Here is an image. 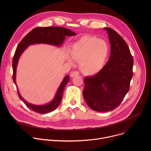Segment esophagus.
I'll return each instance as SVG.
<instances>
[{
    "mask_svg": "<svg viewBox=\"0 0 151 151\" xmlns=\"http://www.w3.org/2000/svg\"><path fill=\"white\" fill-rule=\"evenodd\" d=\"M79 75V72L78 71H74V72H72L71 73H70V77L73 78L74 76H78Z\"/></svg>",
    "mask_w": 151,
    "mask_h": 151,
    "instance_id": "obj_1",
    "label": "esophagus"
}]
</instances>
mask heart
<instances>
[{
  "label": "heart",
  "instance_id": "b5f03b06",
  "mask_svg": "<svg viewBox=\"0 0 151 151\" xmlns=\"http://www.w3.org/2000/svg\"><path fill=\"white\" fill-rule=\"evenodd\" d=\"M66 60L71 64L80 61L83 74L93 76L101 71L109 55V47L101 39L93 36H83L70 47Z\"/></svg>",
  "mask_w": 151,
  "mask_h": 151
}]
</instances>
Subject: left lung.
Returning <instances> with one entry per match:
<instances>
[{
  "mask_svg": "<svg viewBox=\"0 0 151 151\" xmlns=\"http://www.w3.org/2000/svg\"><path fill=\"white\" fill-rule=\"evenodd\" d=\"M111 43L109 61L97 74L85 77L83 98L97 112L113 111L121 104L130 89L133 58L127 43L114 30L104 28Z\"/></svg>",
  "mask_w": 151,
  "mask_h": 151,
  "instance_id": "1",
  "label": "left lung"
}]
</instances>
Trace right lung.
I'll return each mask as SVG.
<instances>
[{"mask_svg": "<svg viewBox=\"0 0 151 151\" xmlns=\"http://www.w3.org/2000/svg\"><path fill=\"white\" fill-rule=\"evenodd\" d=\"M76 34L72 30L61 27H36L30 31L18 45L12 60L13 81L17 88L19 98L22 100L29 108L39 114H47L54 111L58 106L63 97V92L68 82L69 81V75L64 78L60 85L54 99L49 103L44 105H35L26 101L19 92L16 83V72L18 60L25 50L31 45L37 44H45L56 47H60L65 40L66 36H75Z\"/></svg>", "mask_w": 151, "mask_h": 151, "instance_id": "1", "label": "right lung"}]
</instances>
